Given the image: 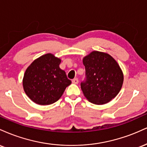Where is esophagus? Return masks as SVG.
I'll return each instance as SVG.
<instances>
[{
    "label": "esophagus",
    "instance_id": "1",
    "mask_svg": "<svg viewBox=\"0 0 147 147\" xmlns=\"http://www.w3.org/2000/svg\"><path fill=\"white\" fill-rule=\"evenodd\" d=\"M78 79L77 78H74V79H73V80H72V82H73L74 84H78Z\"/></svg>",
    "mask_w": 147,
    "mask_h": 147
}]
</instances>
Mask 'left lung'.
Masks as SVG:
<instances>
[{"label": "left lung", "mask_w": 147, "mask_h": 147, "mask_svg": "<svg viewBox=\"0 0 147 147\" xmlns=\"http://www.w3.org/2000/svg\"><path fill=\"white\" fill-rule=\"evenodd\" d=\"M85 78L80 87L85 98L95 105H104L118 95L123 74L117 62L107 53L94 51L83 58Z\"/></svg>", "instance_id": "1"}]
</instances>
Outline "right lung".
Instances as JSON below:
<instances>
[{"label":"right lung","mask_w":147,"mask_h":147,"mask_svg":"<svg viewBox=\"0 0 147 147\" xmlns=\"http://www.w3.org/2000/svg\"><path fill=\"white\" fill-rule=\"evenodd\" d=\"M61 62L51 53L34 60L24 75V90L38 105H48L60 99L67 87L71 83L65 71L59 67Z\"/></svg>","instance_id":"right-lung-1"}]
</instances>
